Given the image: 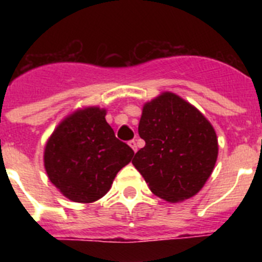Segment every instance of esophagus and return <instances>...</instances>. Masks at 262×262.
Returning a JSON list of instances; mask_svg holds the SVG:
<instances>
[{"label": "esophagus", "instance_id": "obj_1", "mask_svg": "<svg viewBox=\"0 0 262 262\" xmlns=\"http://www.w3.org/2000/svg\"><path fill=\"white\" fill-rule=\"evenodd\" d=\"M128 145H129V147H131V148H133V151H134V152L138 151V144H136V140H129Z\"/></svg>", "mask_w": 262, "mask_h": 262}]
</instances>
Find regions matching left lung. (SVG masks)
I'll use <instances>...</instances> for the list:
<instances>
[{
    "label": "left lung",
    "instance_id": "left-lung-1",
    "mask_svg": "<svg viewBox=\"0 0 262 262\" xmlns=\"http://www.w3.org/2000/svg\"><path fill=\"white\" fill-rule=\"evenodd\" d=\"M139 135L145 145L133 164L155 195L180 202L195 195L214 170L217 139L198 108L165 92L144 103Z\"/></svg>",
    "mask_w": 262,
    "mask_h": 262
}]
</instances>
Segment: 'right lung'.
<instances>
[{
    "label": "right lung",
    "mask_w": 262,
    "mask_h": 262,
    "mask_svg": "<svg viewBox=\"0 0 262 262\" xmlns=\"http://www.w3.org/2000/svg\"><path fill=\"white\" fill-rule=\"evenodd\" d=\"M105 117V108L97 106L78 108L60 122L46 144L48 178L73 202L102 198L134 156L133 149L115 138Z\"/></svg>",
    "instance_id": "1"
}]
</instances>
